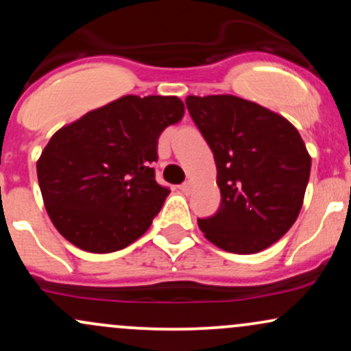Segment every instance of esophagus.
<instances>
[{
    "label": "esophagus",
    "mask_w": 351,
    "mask_h": 351,
    "mask_svg": "<svg viewBox=\"0 0 351 351\" xmlns=\"http://www.w3.org/2000/svg\"><path fill=\"white\" fill-rule=\"evenodd\" d=\"M180 189H181V191H183V193H189V191H191V189H193V183H191V181H186V183L181 184Z\"/></svg>",
    "instance_id": "esophagus-1"
}]
</instances>
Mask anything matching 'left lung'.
Returning <instances> with one entry per match:
<instances>
[{"label":"left lung","mask_w":351,"mask_h":351,"mask_svg":"<svg viewBox=\"0 0 351 351\" xmlns=\"http://www.w3.org/2000/svg\"><path fill=\"white\" fill-rule=\"evenodd\" d=\"M186 107L215 153L221 206L198 219L219 249L254 254L279 241L299 216L310 158L285 117L236 95H188Z\"/></svg>","instance_id":"obj_1"}]
</instances>
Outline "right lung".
I'll return each mask as SVG.
<instances>
[{"label": "right lung", "instance_id": "add662e5", "mask_svg": "<svg viewBox=\"0 0 351 351\" xmlns=\"http://www.w3.org/2000/svg\"><path fill=\"white\" fill-rule=\"evenodd\" d=\"M184 115L175 95H123L64 125L39 156L38 181L56 229L87 252L127 247L150 228L170 189L152 163Z\"/></svg>", "mask_w": 351, "mask_h": 351}]
</instances>
